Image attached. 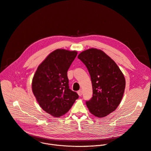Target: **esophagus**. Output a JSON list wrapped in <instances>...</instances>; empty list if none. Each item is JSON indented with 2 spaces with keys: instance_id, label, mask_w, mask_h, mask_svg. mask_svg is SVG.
Masks as SVG:
<instances>
[{
  "instance_id": "34e87169",
  "label": "esophagus",
  "mask_w": 151,
  "mask_h": 151,
  "mask_svg": "<svg viewBox=\"0 0 151 151\" xmlns=\"http://www.w3.org/2000/svg\"><path fill=\"white\" fill-rule=\"evenodd\" d=\"M77 93H78V94L79 95V96H82V94H83V92H82V91H81V90L78 91L77 92Z\"/></svg>"
}]
</instances>
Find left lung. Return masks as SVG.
<instances>
[{"label":"left lung","instance_id":"1","mask_svg":"<svg viewBox=\"0 0 151 151\" xmlns=\"http://www.w3.org/2000/svg\"><path fill=\"white\" fill-rule=\"evenodd\" d=\"M88 70L92 84V97L86 100L90 112L105 117L117 108L122 99L125 80L115 62L101 50L91 48L78 55Z\"/></svg>","mask_w":151,"mask_h":151}]
</instances>
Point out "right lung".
<instances>
[{"instance_id":"right-lung-1","label":"right lung","mask_w":151,"mask_h":151,"mask_svg":"<svg viewBox=\"0 0 151 151\" xmlns=\"http://www.w3.org/2000/svg\"><path fill=\"white\" fill-rule=\"evenodd\" d=\"M76 55L75 51L55 50L38 66L34 76L32 88L38 104L54 117L66 114L79 97L69 88L67 76Z\"/></svg>"}]
</instances>
